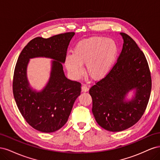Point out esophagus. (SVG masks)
<instances>
[{
  "label": "esophagus",
  "instance_id": "34e87169",
  "mask_svg": "<svg viewBox=\"0 0 160 160\" xmlns=\"http://www.w3.org/2000/svg\"><path fill=\"white\" fill-rule=\"evenodd\" d=\"M81 89H82V91H84V92H86V91H88V90H89V88L87 85H83L81 87Z\"/></svg>",
  "mask_w": 160,
  "mask_h": 160
}]
</instances>
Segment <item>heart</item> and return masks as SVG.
<instances>
[{
    "instance_id": "b5f03b06",
    "label": "heart",
    "mask_w": 160,
    "mask_h": 160,
    "mask_svg": "<svg viewBox=\"0 0 160 160\" xmlns=\"http://www.w3.org/2000/svg\"><path fill=\"white\" fill-rule=\"evenodd\" d=\"M118 47L113 39L93 36L79 41L66 57L65 65L69 74L78 79L83 74V65L92 79L100 80L107 75L117 58Z\"/></svg>"
}]
</instances>
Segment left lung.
<instances>
[{"label":"left lung","instance_id":"1","mask_svg":"<svg viewBox=\"0 0 160 160\" xmlns=\"http://www.w3.org/2000/svg\"><path fill=\"white\" fill-rule=\"evenodd\" d=\"M123 45L118 60L104 78L91 87L92 112L103 129L117 132L133 126L146 109L152 90V77L144 53L127 34L121 32ZM133 88L131 102L125 95Z\"/></svg>","mask_w":160,"mask_h":160}]
</instances>
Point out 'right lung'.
Returning a JSON list of instances; mask_svg holds the SVG:
<instances>
[{"instance_id":"add662e5","label":"right lung","mask_w":160,"mask_h":160,"mask_svg":"<svg viewBox=\"0 0 160 160\" xmlns=\"http://www.w3.org/2000/svg\"><path fill=\"white\" fill-rule=\"evenodd\" d=\"M74 35V32H69L47 38L36 37L24 47L18 58L12 81L14 98L24 119L39 132L51 133L63 126L81 93V83L67 79L62 65ZM37 56L56 60L53 62L49 83L41 92L32 91L26 79L28 61Z\"/></svg>"}]
</instances>
